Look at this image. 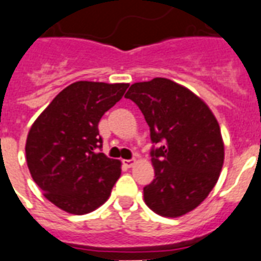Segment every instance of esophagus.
I'll return each instance as SVG.
<instances>
[{"label": "esophagus", "mask_w": 261, "mask_h": 261, "mask_svg": "<svg viewBox=\"0 0 261 261\" xmlns=\"http://www.w3.org/2000/svg\"><path fill=\"white\" fill-rule=\"evenodd\" d=\"M134 164H135V160H123V166L127 167V168H131Z\"/></svg>", "instance_id": "obj_1"}]
</instances>
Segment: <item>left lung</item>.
I'll return each instance as SVG.
<instances>
[{
  "label": "left lung",
  "instance_id": "left-lung-1",
  "mask_svg": "<svg viewBox=\"0 0 261 261\" xmlns=\"http://www.w3.org/2000/svg\"><path fill=\"white\" fill-rule=\"evenodd\" d=\"M144 113L152 149L153 182L145 204L157 215L179 218L196 210L216 185L224 162L220 127L210 107L188 87L154 77L126 93Z\"/></svg>",
  "mask_w": 261,
  "mask_h": 261
}]
</instances>
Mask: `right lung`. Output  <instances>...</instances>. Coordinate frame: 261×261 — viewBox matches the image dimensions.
Wrapping results in <instances>:
<instances>
[{
    "instance_id": "obj_1",
    "label": "right lung",
    "mask_w": 261,
    "mask_h": 261,
    "mask_svg": "<svg viewBox=\"0 0 261 261\" xmlns=\"http://www.w3.org/2000/svg\"><path fill=\"white\" fill-rule=\"evenodd\" d=\"M128 83L79 81L56 95L30 128L25 159L47 200L68 214L101 206L122 174V163L98 153V123Z\"/></svg>"
}]
</instances>
